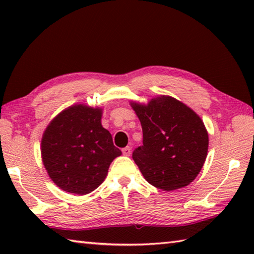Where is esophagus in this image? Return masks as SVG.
I'll return each instance as SVG.
<instances>
[{"label":"esophagus","instance_id":"obj_1","mask_svg":"<svg viewBox=\"0 0 254 254\" xmlns=\"http://www.w3.org/2000/svg\"><path fill=\"white\" fill-rule=\"evenodd\" d=\"M122 153H123L124 156H130V155H131V147H128V146L124 147V148L122 149Z\"/></svg>","mask_w":254,"mask_h":254}]
</instances>
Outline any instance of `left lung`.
I'll return each mask as SVG.
<instances>
[{
	"instance_id": "left-lung-1",
	"label": "left lung",
	"mask_w": 254,
	"mask_h": 254,
	"mask_svg": "<svg viewBox=\"0 0 254 254\" xmlns=\"http://www.w3.org/2000/svg\"><path fill=\"white\" fill-rule=\"evenodd\" d=\"M131 106L143 130V145L132 157L145 179L164 191L190 185L207 156L208 134L201 118L170 96Z\"/></svg>"
}]
</instances>
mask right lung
<instances>
[{
  "label": "right lung",
  "mask_w": 254,
  "mask_h": 254,
  "mask_svg": "<svg viewBox=\"0 0 254 254\" xmlns=\"http://www.w3.org/2000/svg\"><path fill=\"white\" fill-rule=\"evenodd\" d=\"M102 109L68 107L53 119L42 135L41 157L48 175L63 191L88 194L98 188L112 160L121 155L101 126Z\"/></svg>",
  "instance_id": "add662e5"
}]
</instances>
